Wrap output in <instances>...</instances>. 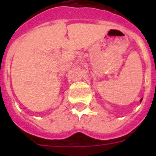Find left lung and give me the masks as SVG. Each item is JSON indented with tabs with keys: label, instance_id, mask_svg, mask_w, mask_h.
Wrapping results in <instances>:
<instances>
[{
	"label": "left lung",
	"instance_id": "left-lung-1",
	"mask_svg": "<svg viewBox=\"0 0 156 156\" xmlns=\"http://www.w3.org/2000/svg\"><path fill=\"white\" fill-rule=\"evenodd\" d=\"M141 101H142V98H141V99H140V102H141Z\"/></svg>",
	"mask_w": 156,
	"mask_h": 156
}]
</instances>
